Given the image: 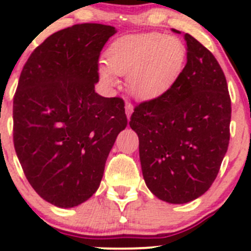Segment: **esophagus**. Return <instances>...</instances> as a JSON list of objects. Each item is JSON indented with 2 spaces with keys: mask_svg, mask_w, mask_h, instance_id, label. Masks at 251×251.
<instances>
[{
  "mask_svg": "<svg viewBox=\"0 0 251 251\" xmlns=\"http://www.w3.org/2000/svg\"><path fill=\"white\" fill-rule=\"evenodd\" d=\"M125 110H126V115H127V119H130L131 118V114L133 113V104H132V103L126 102Z\"/></svg>",
  "mask_w": 251,
  "mask_h": 251,
  "instance_id": "1",
  "label": "esophagus"
}]
</instances>
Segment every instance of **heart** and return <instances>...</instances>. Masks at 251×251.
Returning a JSON list of instances; mask_svg holds the SVG:
<instances>
[{
    "label": "heart",
    "mask_w": 251,
    "mask_h": 251,
    "mask_svg": "<svg viewBox=\"0 0 251 251\" xmlns=\"http://www.w3.org/2000/svg\"><path fill=\"white\" fill-rule=\"evenodd\" d=\"M107 64L100 67L108 86L118 83L117 75H128V87L141 100L165 92L183 69L186 46L176 36L159 32L126 35L116 39L105 52Z\"/></svg>",
    "instance_id": "b5f03b06"
}]
</instances>
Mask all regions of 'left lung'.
<instances>
[{"instance_id": "8db88e82", "label": "left lung", "mask_w": 251, "mask_h": 251, "mask_svg": "<svg viewBox=\"0 0 251 251\" xmlns=\"http://www.w3.org/2000/svg\"><path fill=\"white\" fill-rule=\"evenodd\" d=\"M187 64L166 92L142 102L130 126L140 140L142 174L164 201L203 196L219 174L229 143L231 98L219 62L189 34Z\"/></svg>"}]
</instances>
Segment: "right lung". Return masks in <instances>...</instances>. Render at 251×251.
<instances>
[{
    "label": "right lung",
    "instance_id": "right-lung-1",
    "mask_svg": "<svg viewBox=\"0 0 251 251\" xmlns=\"http://www.w3.org/2000/svg\"><path fill=\"white\" fill-rule=\"evenodd\" d=\"M116 32L76 24L47 37L25 63L13 100V142L37 194L74 207L95 194L116 137L127 125L121 98L96 93L98 59Z\"/></svg>",
    "mask_w": 251,
    "mask_h": 251
}]
</instances>
